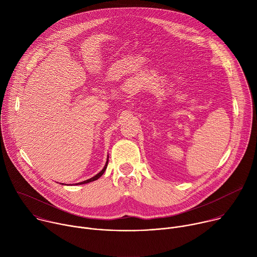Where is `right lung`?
<instances>
[{"label":"right lung","instance_id":"obj_1","mask_svg":"<svg viewBox=\"0 0 257 257\" xmlns=\"http://www.w3.org/2000/svg\"><path fill=\"white\" fill-rule=\"evenodd\" d=\"M107 162H108V156H107V159H106V162H105V165H104V167H103V169L99 172V173H97L95 176H93L92 178H90V179H88V180H85V181H82V182H79V183H76L75 185H81V184H86V183H89V182H92V181H95V180H97L100 176H102V174L104 173V171H105V169H106V167H107ZM62 184V183H61ZM63 185H64V183H63ZM73 185V184H72Z\"/></svg>","mask_w":257,"mask_h":257}]
</instances>
